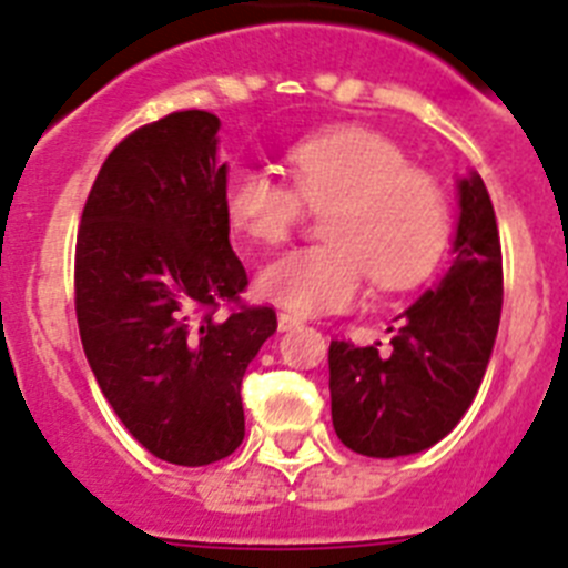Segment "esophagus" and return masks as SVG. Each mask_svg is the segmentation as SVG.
Here are the masks:
<instances>
[{"label": "esophagus", "mask_w": 568, "mask_h": 568, "mask_svg": "<svg viewBox=\"0 0 568 568\" xmlns=\"http://www.w3.org/2000/svg\"><path fill=\"white\" fill-rule=\"evenodd\" d=\"M301 318L295 313H278V329H293L298 327Z\"/></svg>", "instance_id": "obj_1"}]
</instances>
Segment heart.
Returning <instances> with one entry per match:
<instances>
[{"mask_svg": "<svg viewBox=\"0 0 568 568\" xmlns=\"http://www.w3.org/2000/svg\"><path fill=\"white\" fill-rule=\"evenodd\" d=\"M293 184L261 168H233L222 207L235 233L278 247L304 219L321 213L324 241L284 253L258 275V293L298 315L344 310L366 275L378 287H404L438 258L449 204L433 173L406 162L386 135L333 128L287 150Z\"/></svg>", "mask_w": 568, "mask_h": 568, "instance_id": "1", "label": "heart"}]
</instances>
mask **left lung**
<instances>
[{
	"label": "left lung",
	"mask_w": 568,
	"mask_h": 568,
	"mask_svg": "<svg viewBox=\"0 0 568 568\" xmlns=\"http://www.w3.org/2000/svg\"><path fill=\"white\" fill-rule=\"evenodd\" d=\"M504 307V258L489 190L460 182L455 261L398 318L389 353L329 344V398L341 444L369 458H398L438 444L478 395ZM393 329V327H389Z\"/></svg>",
	"instance_id": "obj_1"
}]
</instances>
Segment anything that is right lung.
<instances>
[{
  "label": "right lung",
  "instance_id": "add662e5",
  "mask_svg": "<svg viewBox=\"0 0 568 568\" xmlns=\"http://www.w3.org/2000/svg\"><path fill=\"white\" fill-rule=\"evenodd\" d=\"M219 115L175 110L104 159L77 235V321L88 364L155 458L207 466L244 440L241 378L278 321L247 304L222 207ZM225 313L222 314L221 310Z\"/></svg>",
  "mask_w": 568,
  "mask_h": 568
}]
</instances>
